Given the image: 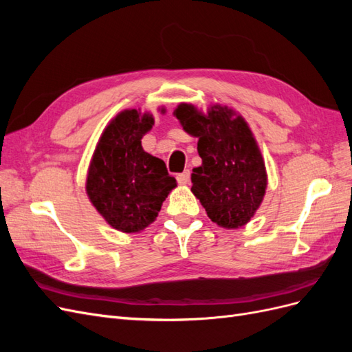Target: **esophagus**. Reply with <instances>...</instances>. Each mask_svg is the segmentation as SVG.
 <instances>
[{"label":"esophagus","instance_id":"esophagus-1","mask_svg":"<svg viewBox=\"0 0 352 352\" xmlns=\"http://www.w3.org/2000/svg\"><path fill=\"white\" fill-rule=\"evenodd\" d=\"M189 180H190L189 170H185V172L177 175V182H179V185H188Z\"/></svg>","mask_w":352,"mask_h":352}]
</instances>
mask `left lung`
Returning <instances> with one entry per match:
<instances>
[{
  "label": "left lung",
  "instance_id": "left-lung-1",
  "mask_svg": "<svg viewBox=\"0 0 352 352\" xmlns=\"http://www.w3.org/2000/svg\"><path fill=\"white\" fill-rule=\"evenodd\" d=\"M173 114L186 133L198 138L202 164L192 170L190 190L207 216L226 229L247 225L267 188L264 160L248 123L221 105L204 114L182 102Z\"/></svg>",
  "mask_w": 352,
  "mask_h": 352
}]
</instances>
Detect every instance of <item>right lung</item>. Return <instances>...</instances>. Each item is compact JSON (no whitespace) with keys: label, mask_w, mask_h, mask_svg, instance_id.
Returning <instances> with one entry per match:
<instances>
[{"label":"right lung","mask_w":352,"mask_h":352,"mask_svg":"<svg viewBox=\"0 0 352 352\" xmlns=\"http://www.w3.org/2000/svg\"><path fill=\"white\" fill-rule=\"evenodd\" d=\"M153 124L150 113L135 109L119 113L104 129L89 164V201L111 228L124 233L151 225L176 188L163 160L145 153L141 145Z\"/></svg>","instance_id":"obj_1"}]
</instances>
